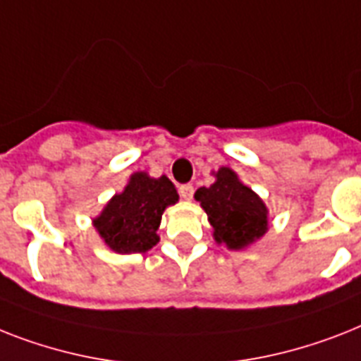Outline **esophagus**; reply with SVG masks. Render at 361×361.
I'll list each match as a JSON object with an SVG mask.
<instances>
[{
    "instance_id": "obj_1",
    "label": "esophagus",
    "mask_w": 361,
    "mask_h": 361,
    "mask_svg": "<svg viewBox=\"0 0 361 361\" xmlns=\"http://www.w3.org/2000/svg\"><path fill=\"white\" fill-rule=\"evenodd\" d=\"M180 196L183 198V200H190L192 198V195H195V187L190 185V183H183V185H180Z\"/></svg>"
}]
</instances>
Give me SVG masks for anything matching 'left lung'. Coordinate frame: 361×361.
Segmentation results:
<instances>
[{"mask_svg": "<svg viewBox=\"0 0 361 361\" xmlns=\"http://www.w3.org/2000/svg\"><path fill=\"white\" fill-rule=\"evenodd\" d=\"M215 178L213 185L196 190L195 198L207 213L216 243H224L233 250L247 247L267 231L265 204L226 166Z\"/></svg>", "mask_w": 361, "mask_h": 361, "instance_id": "left-lung-1", "label": "left lung"}]
</instances>
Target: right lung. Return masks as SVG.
<instances>
[{
  "mask_svg": "<svg viewBox=\"0 0 361 361\" xmlns=\"http://www.w3.org/2000/svg\"><path fill=\"white\" fill-rule=\"evenodd\" d=\"M178 202V192L165 176L150 178L145 172L131 176L124 192L114 195L94 219V228L109 248L118 254H137L157 245L161 216L166 206Z\"/></svg>",
  "mask_w": 361,
  "mask_h": 361,
  "instance_id": "add662e5",
  "label": "right lung"
}]
</instances>
